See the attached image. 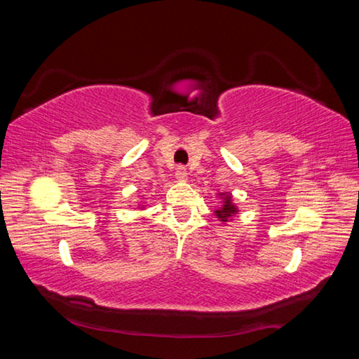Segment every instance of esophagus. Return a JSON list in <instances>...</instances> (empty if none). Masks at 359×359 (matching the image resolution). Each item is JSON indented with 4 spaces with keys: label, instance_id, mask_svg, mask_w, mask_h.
Here are the masks:
<instances>
[{
    "label": "esophagus",
    "instance_id": "obj_1",
    "mask_svg": "<svg viewBox=\"0 0 359 359\" xmlns=\"http://www.w3.org/2000/svg\"><path fill=\"white\" fill-rule=\"evenodd\" d=\"M175 179L179 182L187 180V169L184 166H177V169H175Z\"/></svg>",
    "mask_w": 359,
    "mask_h": 359
}]
</instances>
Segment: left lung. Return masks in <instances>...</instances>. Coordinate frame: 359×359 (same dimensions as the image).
I'll list each match as a JSON object with an SVG mask.
<instances>
[{"label":"left lung","mask_w":359,"mask_h":359,"mask_svg":"<svg viewBox=\"0 0 359 359\" xmlns=\"http://www.w3.org/2000/svg\"><path fill=\"white\" fill-rule=\"evenodd\" d=\"M218 196L222 198V201H220L222 205L217 210H214V214L220 222L228 223L229 220H233V217L238 214L239 209H238V205L233 203V196H231V193H228V191L218 193Z\"/></svg>","instance_id":"1"}]
</instances>
